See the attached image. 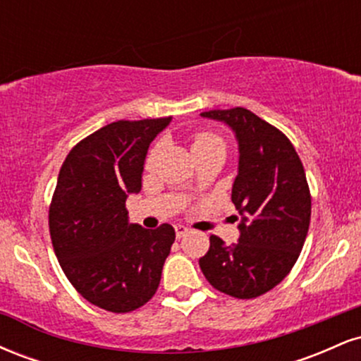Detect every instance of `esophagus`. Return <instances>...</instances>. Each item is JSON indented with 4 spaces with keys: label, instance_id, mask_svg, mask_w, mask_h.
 <instances>
[{
    "label": "esophagus",
    "instance_id": "34e87169",
    "mask_svg": "<svg viewBox=\"0 0 361 361\" xmlns=\"http://www.w3.org/2000/svg\"><path fill=\"white\" fill-rule=\"evenodd\" d=\"M175 231H176V238H178V239L185 238V235L190 233V229H188V227L181 226V224H178V226H175Z\"/></svg>",
    "mask_w": 361,
    "mask_h": 361
}]
</instances>
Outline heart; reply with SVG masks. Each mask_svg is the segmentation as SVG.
Returning <instances> with one entry per match:
<instances>
[{
    "label": "heart",
    "instance_id": "b5f03b06",
    "mask_svg": "<svg viewBox=\"0 0 361 361\" xmlns=\"http://www.w3.org/2000/svg\"><path fill=\"white\" fill-rule=\"evenodd\" d=\"M161 147H163V144L157 142L154 147L149 151L147 154V159H146V164L147 166H152V164L156 163L157 156H159L161 152ZM226 140H224L222 135L215 134V132H210V130H202L198 132L197 135L193 137V144H192V149L195 152V156L200 154V152H207V151H214V149H219V151H224L226 152Z\"/></svg>",
    "mask_w": 361,
    "mask_h": 361
}]
</instances>
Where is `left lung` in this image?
Returning a JSON list of instances; mask_svg holds the SVG:
<instances>
[{"instance_id":"obj_1","label":"left lung","mask_w":361,"mask_h":361,"mask_svg":"<svg viewBox=\"0 0 361 361\" xmlns=\"http://www.w3.org/2000/svg\"><path fill=\"white\" fill-rule=\"evenodd\" d=\"M200 115L224 122L235 134L239 166L231 198L241 215V235L231 246L210 235L209 251L198 263L219 292L255 299L276 287L299 258L310 222L307 178L287 135L252 111L235 106Z\"/></svg>"}]
</instances>
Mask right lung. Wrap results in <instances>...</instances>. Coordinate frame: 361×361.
<instances>
[{
	"instance_id": "right-lung-1",
	"label": "right lung",
	"mask_w": 361,
	"mask_h": 361,
	"mask_svg": "<svg viewBox=\"0 0 361 361\" xmlns=\"http://www.w3.org/2000/svg\"><path fill=\"white\" fill-rule=\"evenodd\" d=\"M171 117L118 120L78 142L62 163L49 229L54 252L78 292L122 314L152 299L175 229L128 222L126 200L142 186L149 144Z\"/></svg>"
}]
</instances>
